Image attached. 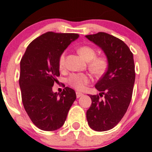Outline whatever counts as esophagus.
<instances>
[{
  "label": "esophagus",
  "instance_id": "1",
  "mask_svg": "<svg viewBox=\"0 0 152 152\" xmlns=\"http://www.w3.org/2000/svg\"><path fill=\"white\" fill-rule=\"evenodd\" d=\"M82 96H83V94H81V93L80 92H76V96H77V98H79Z\"/></svg>",
  "mask_w": 152,
  "mask_h": 152
}]
</instances>
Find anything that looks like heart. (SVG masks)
<instances>
[{"mask_svg": "<svg viewBox=\"0 0 152 152\" xmlns=\"http://www.w3.org/2000/svg\"><path fill=\"white\" fill-rule=\"evenodd\" d=\"M80 57L85 61H89V69L95 75H102L104 73L107 68V61L104 57H96V52L93 47L89 45H84L77 49ZM65 53L63 52L58 59V65L63 68L64 64ZM91 78L85 74H73L68 78V84L71 87L77 91H83L85 86L90 82Z\"/></svg>", "mask_w": 152, "mask_h": 152, "instance_id": "b5f03b06", "label": "heart"}]
</instances>
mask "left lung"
<instances>
[{
    "instance_id": "1",
    "label": "left lung",
    "mask_w": 152,
    "mask_h": 152,
    "mask_svg": "<svg viewBox=\"0 0 152 152\" xmlns=\"http://www.w3.org/2000/svg\"><path fill=\"white\" fill-rule=\"evenodd\" d=\"M86 38L101 48L108 61L107 72L95 85L100 93L90 95L92 103L87 120L92 129L107 131L119 123L131 102L135 79L133 55L124 42L108 33L100 32Z\"/></svg>"
}]
</instances>
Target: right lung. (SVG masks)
I'll use <instances>...</instances> for the list:
<instances>
[{
    "mask_svg": "<svg viewBox=\"0 0 152 152\" xmlns=\"http://www.w3.org/2000/svg\"><path fill=\"white\" fill-rule=\"evenodd\" d=\"M76 33L47 32L30 42L20 61L19 84L22 102L33 124L44 131L61 128L76 99L75 91L66 87L58 94L52 87L60 76L58 59Z\"/></svg>",
    "mask_w": 152,
    "mask_h": 152,
    "instance_id": "right-lung-1",
    "label": "right lung"
}]
</instances>
